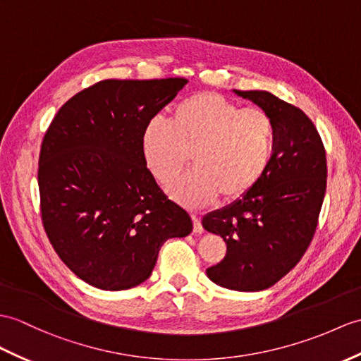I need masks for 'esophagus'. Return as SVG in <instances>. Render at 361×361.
<instances>
[{
	"label": "esophagus",
	"instance_id": "obj_1",
	"mask_svg": "<svg viewBox=\"0 0 361 361\" xmlns=\"http://www.w3.org/2000/svg\"><path fill=\"white\" fill-rule=\"evenodd\" d=\"M190 219H192V223H194V232H195V233H201V232H203V224H201L200 216L195 215V214H192Z\"/></svg>",
	"mask_w": 361,
	"mask_h": 361
}]
</instances>
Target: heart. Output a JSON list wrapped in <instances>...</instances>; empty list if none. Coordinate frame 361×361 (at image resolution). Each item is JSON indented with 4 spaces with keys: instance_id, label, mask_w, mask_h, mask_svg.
<instances>
[{
    "instance_id": "heart-1",
    "label": "heart",
    "mask_w": 361,
    "mask_h": 361,
    "mask_svg": "<svg viewBox=\"0 0 361 361\" xmlns=\"http://www.w3.org/2000/svg\"><path fill=\"white\" fill-rule=\"evenodd\" d=\"M275 147V124L258 107H240L214 92H200L175 106L169 123L150 120L141 133L142 158L154 177L171 184L188 166L195 169L169 189L190 207L221 195L245 197L262 180Z\"/></svg>"
}]
</instances>
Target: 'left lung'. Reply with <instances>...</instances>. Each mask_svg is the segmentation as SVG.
<instances>
[{"label": "left lung", "instance_id": "8db88e82", "mask_svg": "<svg viewBox=\"0 0 361 361\" xmlns=\"http://www.w3.org/2000/svg\"><path fill=\"white\" fill-rule=\"evenodd\" d=\"M271 115L272 161L254 189L220 211L203 228L220 235L226 255L207 267L215 284L255 292L274 286L305 255L317 229L326 192V152L311 118L266 90H235Z\"/></svg>", "mask_w": 361, "mask_h": 361}]
</instances>
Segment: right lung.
Returning <instances> with one entry per match:
<instances>
[{
    "mask_svg": "<svg viewBox=\"0 0 361 361\" xmlns=\"http://www.w3.org/2000/svg\"><path fill=\"white\" fill-rule=\"evenodd\" d=\"M186 78L104 80L66 102L41 142V220L69 269L103 290L147 280L189 214L158 186L141 152L145 126Z\"/></svg>",
    "mask_w": 361,
    "mask_h": 361,
    "instance_id": "1",
    "label": "right lung"
}]
</instances>
